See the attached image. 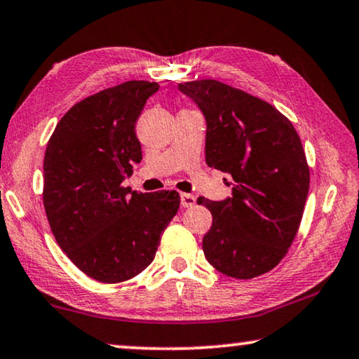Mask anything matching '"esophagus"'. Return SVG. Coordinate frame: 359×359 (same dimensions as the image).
<instances>
[{
    "instance_id": "1",
    "label": "esophagus",
    "mask_w": 359,
    "mask_h": 359,
    "mask_svg": "<svg viewBox=\"0 0 359 359\" xmlns=\"http://www.w3.org/2000/svg\"><path fill=\"white\" fill-rule=\"evenodd\" d=\"M181 205H183V207L196 205V197L191 196V194H181Z\"/></svg>"
}]
</instances>
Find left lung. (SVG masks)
I'll list each match as a JSON object with an SVG mask.
<instances>
[{
  "mask_svg": "<svg viewBox=\"0 0 359 359\" xmlns=\"http://www.w3.org/2000/svg\"><path fill=\"white\" fill-rule=\"evenodd\" d=\"M178 89L205 118V163L235 181L231 197L197 199L214 218L205 259L228 277H259L285 257L303 217L309 168L301 139L277 108L240 89L212 79Z\"/></svg>",
  "mask_w": 359,
  "mask_h": 359,
  "instance_id": "obj_1",
  "label": "left lung"
}]
</instances>
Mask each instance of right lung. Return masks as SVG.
<instances>
[{
  "mask_svg": "<svg viewBox=\"0 0 359 359\" xmlns=\"http://www.w3.org/2000/svg\"><path fill=\"white\" fill-rule=\"evenodd\" d=\"M157 82L129 81L76 103L43 160V205L56 243L90 278L118 283L154 261L180 209L176 191L124 188L142 150L136 121Z\"/></svg>",
  "mask_w": 359,
  "mask_h": 359,
  "instance_id": "add662e5",
  "label": "right lung"
}]
</instances>
